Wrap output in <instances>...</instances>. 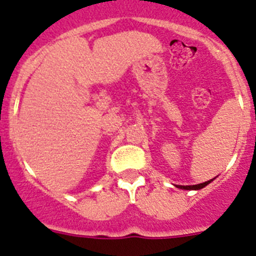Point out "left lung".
Masks as SVG:
<instances>
[{
    "label": "left lung",
    "mask_w": 256,
    "mask_h": 256,
    "mask_svg": "<svg viewBox=\"0 0 256 256\" xmlns=\"http://www.w3.org/2000/svg\"><path fill=\"white\" fill-rule=\"evenodd\" d=\"M211 181L212 180H210V181H207V182H203V184H192V186H180V184H178L177 188H184V190H200V188H203L204 186H207V184H210Z\"/></svg>",
    "instance_id": "1"
}]
</instances>
